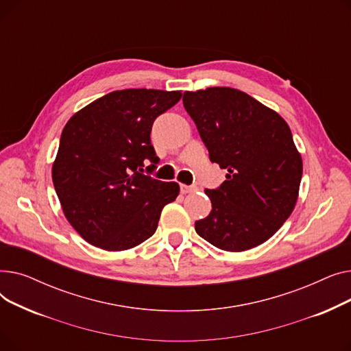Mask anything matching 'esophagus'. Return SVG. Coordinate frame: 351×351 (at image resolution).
Here are the masks:
<instances>
[{
  "label": "esophagus",
  "mask_w": 351,
  "mask_h": 351,
  "mask_svg": "<svg viewBox=\"0 0 351 351\" xmlns=\"http://www.w3.org/2000/svg\"><path fill=\"white\" fill-rule=\"evenodd\" d=\"M196 191V186H188V185H180V192L183 193V195H186V193H193Z\"/></svg>",
  "instance_id": "obj_1"
}]
</instances>
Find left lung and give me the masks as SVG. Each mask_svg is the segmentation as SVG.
I'll return each instance as SVG.
<instances>
[{"label":"left lung","mask_w":351,"mask_h":351,"mask_svg":"<svg viewBox=\"0 0 351 351\" xmlns=\"http://www.w3.org/2000/svg\"><path fill=\"white\" fill-rule=\"evenodd\" d=\"M183 106L209 151L228 169L206 189L212 210L195 230L213 246L243 252L265 243L291 215L303 160L287 122L269 106L229 86L186 90Z\"/></svg>","instance_id":"1"}]
</instances>
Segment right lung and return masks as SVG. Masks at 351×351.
Masks as SVG:
<instances>
[{
    "mask_svg": "<svg viewBox=\"0 0 351 351\" xmlns=\"http://www.w3.org/2000/svg\"><path fill=\"white\" fill-rule=\"evenodd\" d=\"M180 97V90H114L64 126L52 182L66 220L88 243L121 252L155 233L179 185L143 175L142 166L145 159L158 163L151 145L154 121Z\"/></svg>",
    "mask_w": 351,
    "mask_h": 351,
    "instance_id": "1",
    "label": "right lung"
}]
</instances>
